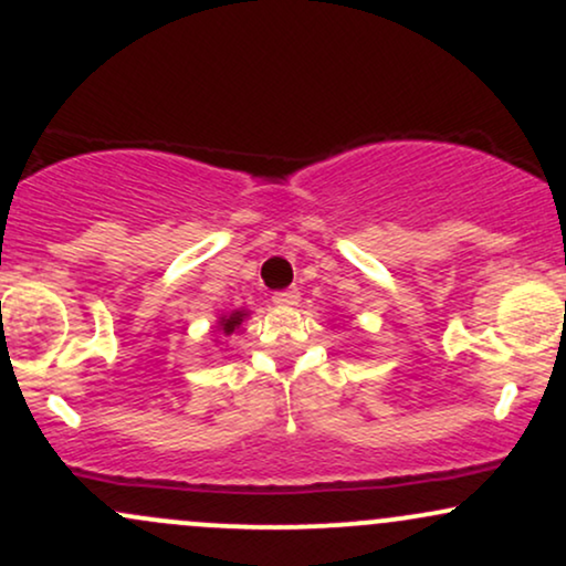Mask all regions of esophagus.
<instances>
[{
	"label": "esophagus",
	"mask_w": 566,
	"mask_h": 566,
	"mask_svg": "<svg viewBox=\"0 0 566 566\" xmlns=\"http://www.w3.org/2000/svg\"><path fill=\"white\" fill-rule=\"evenodd\" d=\"M274 305H279V308H290V305H297V301H301V295H297V290H282V292H274Z\"/></svg>",
	"instance_id": "esophagus-1"
}]
</instances>
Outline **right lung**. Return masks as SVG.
<instances>
[{
	"label": "right lung",
	"mask_w": 566,
	"mask_h": 566,
	"mask_svg": "<svg viewBox=\"0 0 566 566\" xmlns=\"http://www.w3.org/2000/svg\"><path fill=\"white\" fill-rule=\"evenodd\" d=\"M247 316H250V311H247V308H233V311H229V314H220L218 322H216V333L220 337L233 335L239 327H242Z\"/></svg>",
	"instance_id": "1"
}]
</instances>
